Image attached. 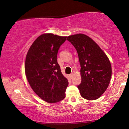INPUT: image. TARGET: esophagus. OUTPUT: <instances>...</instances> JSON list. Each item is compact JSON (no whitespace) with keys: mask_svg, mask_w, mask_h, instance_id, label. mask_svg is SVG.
<instances>
[{"mask_svg":"<svg viewBox=\"0 0 129 129\" xmlns=\"http://www.w3.org/2000/svg\"><path fill=\"white\" fill-rule=\"evenodd\" d=\"M73 76V73H71V74H69V77H70V78H72Z\"/></svg>","mask_w":129,"mask_h":129,"instance_id":"1","label":"esophagus"}]
</instances>
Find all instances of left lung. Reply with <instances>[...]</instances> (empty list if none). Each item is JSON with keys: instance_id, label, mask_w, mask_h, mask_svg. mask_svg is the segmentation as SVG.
<instances>
[{"instance_id": "left-lung-1", "label": "left lung", "mask_w": 129, "mask_h": 129, "mask_svg": "<svg viewBox=\"0 0 129 129\" xmlns=\"http://www.w3.org/2000/svg\"><path fill=\"white\" fill-rule=\"evenodd\" d=\"M76 49L80 64L81 83L78 85L81 96L88 100L99 98L110 84L111 65L107 55L93 40L84 34L67 37Z\"/></svg>"}]
</instances>
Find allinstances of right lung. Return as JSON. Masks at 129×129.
Masks as SVG:
<instances>
[{
	"label": "right lung",
	"mask_w": 129,
	"mask_h": 129,
	"mask_svg": "<svg viewBox=\"0 0 129 129\" xmlns=\"http://www.w3.org/2000/svg\"><path fill=\"white\" fill-rule=\"evenodd\" d=\"M67 37L44 34L35 40L28 51L25 73L30 86L39 97L48 103L65 97L68 79L62 75L57 55Z\"/></svg>",
	"instance_id": "add662e5"
}]
</instances>
